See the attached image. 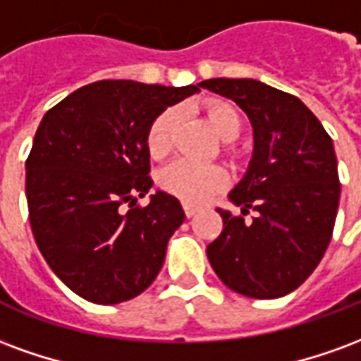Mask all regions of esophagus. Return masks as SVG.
Here are the masks:
<instances>
[{"mask_svg":"<svg viewBox=\"0 0 361 361\" xmlns=\"http://www.w3.org/2000/svg\"><path fill=\"white\" fill-rule=\"evenodd\" d=\"M183 211H185V216H188V219H193V216L197 214V209L195 207H191V204H185V207H183Z\"/></svg>","mask_w":361,"mask_h":361,"instance_id":"obj_1","label":"esophagus"}]
</instances>
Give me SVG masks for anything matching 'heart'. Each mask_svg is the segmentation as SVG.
Instances as JSON below:
<instances>
[{"label":"heart","mask_w":361,"mask_h":361,"mask_svg":"<svg viewBox=\"0 0 361 361\" xmlns=\"http://www.w3.org/2000/svg\"><path fill=\"white\" fill-rule=\"evenodd\" d=\"M207 118L216 129L220 139L232 141L242 131L240 111L232 104L214 100L207 104ZM178 108H168L158 116L147 135V147L152 158H164L173 147V135L180 123ZM228 173L216 164H197L191 160H178L160 173V188L188 204H203L212 195L226 188Z\"/></svg>","instance_id":"heart-1"}]
</instances>
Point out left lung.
I'll list each match as a JSON object with an SVG mask.
<instances>
[{
	"instance_id": "1",
	"label": "left lung",
	"mask_w": 361,
	"mask_h": 361,
	"mask_svg": "<svg viewBox=\"0 0 361 361\" xmlns=\"http://www.w3.org/2000/svg\"><path fill=\"white\" fill-rule=\"evenodd\" d=\"M235 102L253 127L250 166L228 199L253 222L216 209L224 228L207 257L230 290L272 300L315 271L333 235L341 183L333 139L295 96L255 79L199 82Z\"/></svg>"
}]
</instances>
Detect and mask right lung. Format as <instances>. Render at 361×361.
I'll return each mask as SVG.
<instances>
[{
	"label": "right lung",
	"instance_id": "right-lung-1",
	"mask_svg": "<svg viewBox=\"0 0 361 361\" xmlns=\"http://www.w3.org/2000/svg\"><path fill=\"white\" fill-rule=\"evenodd\" d=\"M195 92L199 85L98 81L46 111L27 160L28 214L46 263L77 295L111 305L157 279L185 212L164 191L135 207L152 188L147 135Z\"/></svg>",
	"mask_w": 361,
	"mask_h": 361
}]
</instances>
